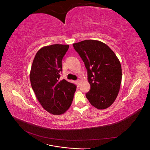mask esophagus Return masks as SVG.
Returning a JSON list of instances; mask_svg holds the SVG:
<instances>
[{"mask_svg":"<svg viewBox=\"0 0 150 150\" xmlns=\"http://www.w3.org/2000/svg\"><path fill=\"white\" fill-rule=\"evenodd\" d=\"M80 83H81V80L78 79V80L76 81V83H77V84H78V85H79Z\"/></svg>","mask_w":150,"mask_h":150,"instance_id":"34e87169","label":"esophagus"}]
</instances>
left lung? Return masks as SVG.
I'll list each match as a JSON object with an SVG mask.
<instances>
[{
	"label": "left lung",
	"instance_id": "8db88e82",
	"mask_svg": "<svg viewBox=\"0 0 150 150\" xmlns=\"http://www.w3.org/2000/svg\"><path fill=\"white\" fill-rule=\"evenodd\" d=\"M88 70L91 90L86 96L92 106L104 110L112 105L118 95L122 79L120 60L106 44L96 40L74 43Z\"/></svg>",
	"mask_w": 150,
	"mask_h": 150
}]
</instances>
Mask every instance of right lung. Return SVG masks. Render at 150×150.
<instances>
[{
	"label": "right lung",
	"instance_id": "1",
	"mask_svg": "<svg viewBox=\"0 0 150 150\" xmlns=\"http://www.w3.org/2000/svg\"><path fill=\"white\" fill-rule=\"evenodd\" d=\"M69 45L53 44L40 48L31 66L30 81L38 101L51 114L62 115L73 100L76 86L65 79L59 80L62 59Z\"/></svg>",
	"mask_w": 150,
	"mask_h": 150
}]
</instances>
